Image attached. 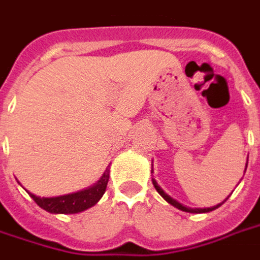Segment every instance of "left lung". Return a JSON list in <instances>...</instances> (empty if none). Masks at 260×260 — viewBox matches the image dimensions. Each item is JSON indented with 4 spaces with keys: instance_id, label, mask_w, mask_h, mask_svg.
<instances>
[{
    "instance_id": "1",
    "label": "left lung",
    "mask_w": 260,
    "mask_h": 260,
    "mask_svg": "<svg viewBox=\"0 0 260 260\" xmlns=\"http://www.w3.org/2000/svg\"><path fill=\"white\" fill-rule=\"evenodd\" d=\"M246 166H248V161H246ZM153 185H154V188H156V191H157L158 193H160V195L163 196L164 199L169 202L170 205H173V206L177 207V209H180V210H182V212H188V213H207V212H212V210H214V209H217V207H220V206H221V203H223V202H221V203H218V205H216V206L205 207V209H192V207L184 206L182 203H180V202H177V201H175V199H173L171 196L167 195V193H166V192H164L163 189H161V188L158 186V184L154 180H153Z\"/></svg>"
}]
</instances>
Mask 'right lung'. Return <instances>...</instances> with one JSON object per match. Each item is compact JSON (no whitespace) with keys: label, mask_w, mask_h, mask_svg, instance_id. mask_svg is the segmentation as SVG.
Instances as JSON below:
<instances>
[{"label":"right lung","mask_w":260,"mask_h":260,"mask_svg":"<svg viewBox=\"0 0 260 260\" xmlns=\"http://www.w3.org/2000/svg\"><path fill=\"white\" fill-rule=\"evenodd\" d=\"M110 170H106L100 180L87 189H82L75 193H68L62 196H54V198H40L35 193L27 191L33 201L36 202L39 206L44 209L46 212L54 213V214H75L80 213L94 206L97 202L102 199V196L107 188L108 178H110Z\"/></svg>","instance_id":"obj_1"}]
</instances>
